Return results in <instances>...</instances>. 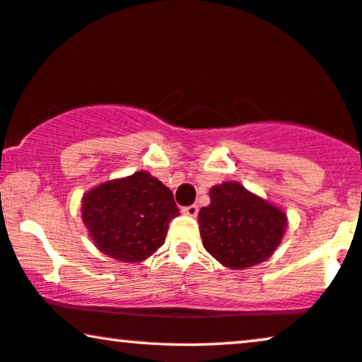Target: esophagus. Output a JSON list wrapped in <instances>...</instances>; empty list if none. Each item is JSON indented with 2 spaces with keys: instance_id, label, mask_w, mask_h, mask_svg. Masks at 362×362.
Masks as SVG:
<instances>
[{
  "instance_id": "34e87169",
  "label": "esophagus",
  "mask_w": 362,
  "mask_h": 362,
  "mask_svg": "<svg viewBox=\"0 0 362 362\" xmlns=\"http://www.w3.org/2000/svg\"><path fill=\"white\" fill-rule=\"evenodd\" d=\"M182 214L187 215V216H197V214H199V206H197V205L185 206V209H182Z\"/></svg>"
}]
</instances>
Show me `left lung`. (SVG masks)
<instances>
[{
  "instance_id": "1",
  "label": "left lung",
  "mask_w": 362,
  "mask_h": 362,
  "mask_svg": "<svg viewBox=\"0 0 362 362\" xmlns=\"http://www.w3.org/2000/svg\"><path fill=\"white\" fill-rule=\"evenodd\" d=\"M204 248L231 269L259 264L279 247L288 226L285 210L238 182L210 189V205L199 211Z\"/></svg>"
}]
</instances>
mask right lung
<instances>
[{"mask_svg": "<svg viewBox=\"0 0 362 362\" xmlns=\"http://www.w3.org/2000/svg\"><path fill=\"white\" fill-rule=\"evenodd\" d=\"M81 214L99 252L122 263H141L165 242L178 209L172 190L141 170L86 192Z\"/></svg>", "mask_w": 362, "mask_h": 362, "instance_id": "obj_1", "label": "right lung"}]
</instances>
